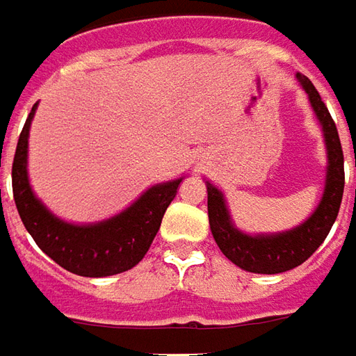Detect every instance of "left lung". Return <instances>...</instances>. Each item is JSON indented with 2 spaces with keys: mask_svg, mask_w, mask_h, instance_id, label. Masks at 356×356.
I'll list each match as a JSON object with an SVG mask.
<instances>
[{
  "mask_svg": "<svg viewBox=\"0 0 356 356\" xmlns=\"http://www.w3.org/2000/svg\"><path fill=\"white\" fill-rule=\"evenodd\" d=\"M302 90L307 94L309 106L323 131L325 150H327V170H325V188L314 213L298 227L280 231V233H259L250 235L237 229L229 213L223 192L206 180L207 186V216L209 227L217 247L233 264L247 273L278 274L292 270L306 262L317 247L325 241L339 213L343 188H345V170H343V149L335 121L329 115L327 107L321 102L314 83L306 76L296 74ZM356 164V159H355Z\"/></svg>",
  "mask_w": 356,
  "mask_h": 356,
  "instance_id": "8db88e82",
  "label": "left lung"
}]
</instances>
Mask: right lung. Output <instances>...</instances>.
<instances>
[{"instance_id": "add662e5", "label": "right lung", "mask_w": 356, "mask_h": 356, "mask_svg": "<svg viewBox=\"0 0 356 356\" xmlns=\"http://www.w3.org/2000/svg\"><path fill=\"white\" fill-rule=\"evenodd\" d=\"M37 106H33L19 135L11 170L13 200L23 225L40 250L68 273L102 278L133 268L156 237L164 211L176 197L184 176L150 186L127 209L109 219L82 225L64 221L40 202L29 182V131Z\"/></svg>"}]
</instances>
